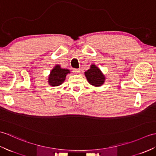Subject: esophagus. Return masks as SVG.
<instances>
[{"label": "esophagus", "mask_w": 156, "mask_h": 156, "mask_svg": "<svg viewBox=\"0 0 156 156\" xmlns=\"http://www.w3.org/2000/svg\"><path fill=\"white\" fill-rule=\"evenodd\" d=\"M73 72H74V73L75 74H78L80 72V69H74V70H73Z\"/></svg>", "instance_id": "esophagus-1"}]
</instances>
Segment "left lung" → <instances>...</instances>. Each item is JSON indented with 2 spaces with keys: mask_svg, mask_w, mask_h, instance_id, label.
<instances>
[{
  "mask_svg": "<svg viewBox=\"0 0 156 156\" xmlns=\"http://www.w3.org/2000/svg\"><path fill=\"white\" fill-rule=\"evenodd\" d=\"M84 74L89 83L94 87H101L105 81V75L95 64H92L90 68L86 71Z\"/></svg>",
  "mask_w": 156,
  "mask_h": 156,
  "instance_id": "left-lung-1",
  "label": "left lung"
}]
</instances>
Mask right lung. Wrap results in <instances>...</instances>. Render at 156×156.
<instances>
[{"mask_svg":"<svg viewBox=\"0 0 156 156\" xmlns=\"http://www.w3.org/2000/svg\"><path fill=\"white\" fill-rule=\"evenodd\" d=\"M69 69L62 68L59 65H56L51 69L48 77V83L51 87H58L64 82L66 75L69 74Z\"/></svg>","mask_w":156,"mask_h":156,"instance_id":"right-lung-1","label":"right lung"}]
</instances>
